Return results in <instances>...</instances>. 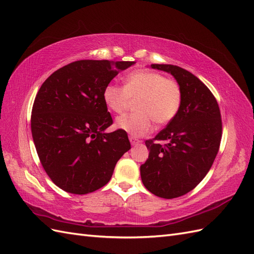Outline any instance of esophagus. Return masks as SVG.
<instances>
[{
	"label": "esophagus",
	"mask_w": 254,
	"mask_h": 254,
	"mask_svg": "<svg viewBox=\"0 0 254 254\" xmlns=\"http://www.w3.org/2000/svg\"><path fill=\"white\" fill-rule=\"evenodd\" d=\"M129 141H131V144H132L133 146H134V145H137V144H139V142H140L139 139L134 137V136H132V135H129Z\"/></svg>",
	"instance_id": "34e87169"
}]
</instances>
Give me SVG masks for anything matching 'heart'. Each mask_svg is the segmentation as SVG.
I'll use <instances>...</instances> for the list:
<instances>
[{
    "instance_id": "heart-1",
    "label": "heart",
    "mask_w": 254,
    "mask_h": 254,
    "mask_svg": "<svg viewBox=\"0 0 254 254\" xmlns=\"http://www.w3.org/2000/svg\"><path fill=\"white\" fill-rule=\"evenodd\" d=\"M103 99L106 106L122 114L135 100V112L119 117L116 126L132 136H142L151 131L152 121L167 125L179 113L184 92L181 84L159 71L138 69L125 78V87L107 84Z\"/></svg>"
}]
</instances>
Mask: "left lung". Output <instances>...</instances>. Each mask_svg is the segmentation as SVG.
Instances as JSON below:
<instances>
[{
    "label": "left lung",
    "instance_id": "1",
    "mask_svg": "<svg viewBox=\"0 0 254 254\" xmlns=\"http://www.w3.org/2000/svg\"><path fill=\"white\" fill-rule=\"evenodd\" d=\"M171 73L184 92L179 113L154 138L140 166L142 184L162 198L192 191L209 172L220 148L222 120L216 97L196 76L171 64H151Z\"/></svg>",
    "mask_w": 254,
    "mask_h": 254
}]
</instances>
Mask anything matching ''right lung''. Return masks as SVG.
<instances>
[{
  "mask_svg": "<svg viewBox=\"0 0 254 254\" xmlns=\"http://www.w3.org/2000/svg\"><path fill=\"white\" fill-rule=\"evenodd\" d=\"M132 64L75 61L51 74L38 90L32 107V136L45 172L60 189L73 194L101 189L131 149L126 131L104 132L113 118L103 92L119 69Z\"/></svg>",
  "mask_w": 254,
  "mask_h": 254,
  "instance_id": "obj_1",
  "label": "right lung"
}]
</instances>
